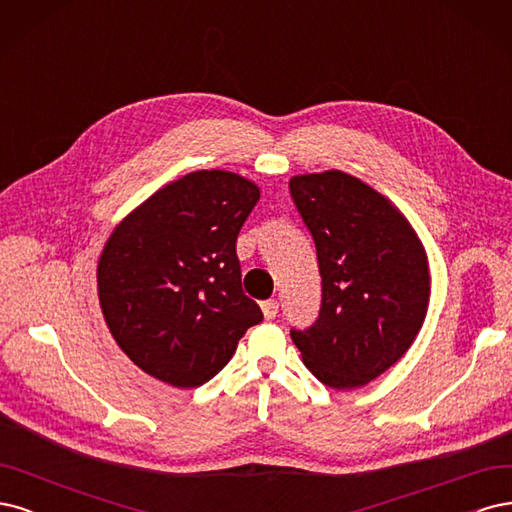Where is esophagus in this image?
I'll return each instance as SVG.
<instances>
[{
  "label": "esophagus",
  "mask_w": 512,
  "mask_h": 512,
  "mask_svg": "<svg viewBox=\"0 0 512 512\" xmlns=\"http://www.w3.org/2000/svg\"><path fill=\"white\" fill-rule=\"evenodd\" d=\"M261 312H263V317H266L268 321L274 319V317L278 315V302H276V300L261 302Z\"/></svg>",
  "instance_id": "1"
}]
</instances>
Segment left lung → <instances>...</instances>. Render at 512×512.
I'll return each mask as SVG.
<instances>
[{
  "label": "left lung",
  "mask_w": 512,
  "mask_h": 512,
  "mask_svg": "<svg viewBox=\"0 0 512 512\" xmlns=\"http://www.w3.org/2000/svg\"><path fill=\"white\" fill-rule=\"evenodd\" d=\"M293 204L315 240L321 310L291 329L306 368L332 389L364 387L417 338L430 304V268L404 214L340 170L293 176Z\"/></svg>",
  "instance_id": "1"
}]
</instances>
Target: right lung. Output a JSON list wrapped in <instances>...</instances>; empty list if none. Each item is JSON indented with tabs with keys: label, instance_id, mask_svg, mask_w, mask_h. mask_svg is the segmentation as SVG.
<instances>
[{
	"label": "right lung",
	"instance_id": "1",
	"mask_svg": "<svg viewBox=\"0 0 512 512\" xmlns=\"http://www.w3.org/2000/svg\"><path fill=\"white\" fill-rule=\"evenodd\" d=\"M259 187L234 172H191L159 189L110 234L97 293L110 334L138 368L193 389L219 374L261 323L242 291L236 240Z\"/></svg>",
	"mask_w": 512,
	"mask_h": 512
}]
</instances>
